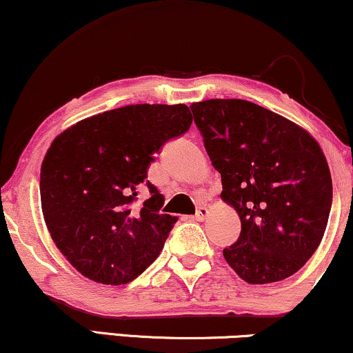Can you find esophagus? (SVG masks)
<instances>
[{"label":"esophagus","mask_w":353,"mask_h":353,"mask_svg":"<svg viewBox=\"0 0 353 353\" xmlns=\"http://www.w3.org/2000/svg\"><path fill=\"white\" fill-rule=\"evenodd\" d=\"M207 216H209V209L207 207H199L196 212V220L197 221H204Z\"/></svg>","instance_id":"1"}]
</instances>
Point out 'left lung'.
I'll return each mask as SVG.
<instances>
[{
    "mask_svg": "<svg viewBox=\"0 0 353 353\" xmlns=\"http://www.w3.org/2000/svg\"><path fill=\"white\" fill-rule=\"evenodd\" d=\"M191 110L221 175V201L241 220L225 260L249 284L289 278L315 254L330 219L332 181L320 144L244 99H207Z\"/></svg>",
    "mask_w": 353,
    "mask_h": 353,
    "instance_id": "8db88e82",
    "label": "left lung"
}]
</instances>
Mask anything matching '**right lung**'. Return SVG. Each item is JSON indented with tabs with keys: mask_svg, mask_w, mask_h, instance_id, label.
Masks as SVG:
<instances>
[{
	"mask_svg": "<svg viewBox=\"0 0 353 353\" xmlns=\"http://www.w3.org/2000/svg\"><path fill=\"white\" fill-rule=\"evenodd\" d=\"M192 123L185 104H132L80 120L57 134L41 163L43 219L77 272L101 284H127L165 244L176 216L163 196L133 209L138 188L163 143Z\"/></svg>",
	"mask_w": 353,
	"mask_h": 353,
	"instance_id": "obj_1",
	"label": "right lung"
}]
</instances>
